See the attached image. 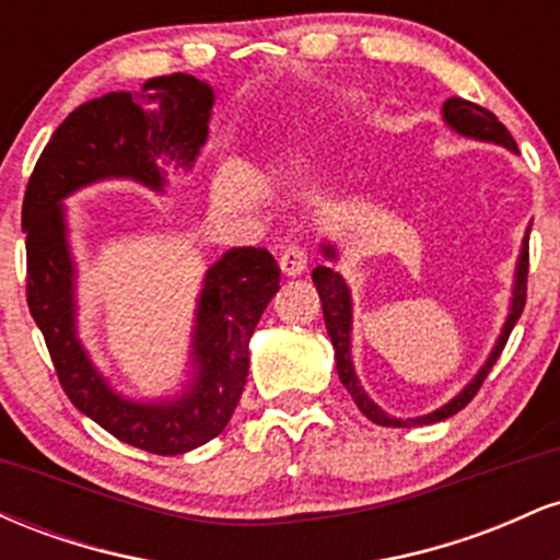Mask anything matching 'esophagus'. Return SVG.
I'll use <instances>...</instances> for the list:
<instances>
[{
    "instance_id": "esophagus-1",
    "label": "esophagus",
    "mask_w": 560,
    "mask_h": 560,
    "mask_svg": "<svg viewBox=\"0 0 560 560\" xmlns=\"http://www.w3.org/2000/svg\"><path fill=\"white\" fill-rule=\"evenodd\" d=\"M279 266L287 276H300L307 268V253L302 247H298V244H289L284 253H281Z\"/></svg>"
}]
</instances>
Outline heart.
<instances>
[{
	"label": "heart",
	"instance_id": "1",
	"mask_svg": "<svg viewBox=\"0 0 560 560\" xmlns=\"http://www.w3.org/2000/svg\"><path fill=\"white\" fill-rule=\"evenodd\" d=\"M361 100L363 94L358 92H337L316 102V105L307 110V115H302L298 120V126L292 128V137H289V144H287V155L292 160L305 158L313 133L329 131V128L337 126L345 115H350L352 107H355Z\"/></svg>",
	"mask_w": 560,
	"mask_h": 560
}]
</instances>
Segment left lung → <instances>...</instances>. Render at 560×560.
Wrapping results in <instances>:
<instances>
[{
	"label": "left lung",
	"mask_w": 560,
	"mask_h": 560,
	"mask_svg": "<svg viewBox=\"0 0 560 560\" xmlns=\"http://www.w3.org/2000/svg\"><path fill=\"white\" fill-rule=\"evenodd\" d=\"M442 120L450 131L460 133L466 139H477V141H490V144L505 147V150L516 152L518 155V147L513 141L508 128L500 124L498 118L485 107L474 105V102L460 100V96H450V100L442 105ZM529 231L532 223L524 231V240H522V249H518V260H516V271H513V287H511V305H508V316L503 320V329H500L498 339H494L490 355L487 361L481 363V369L474 374L471 382L466 384L464 389L458 392L455 397H450L445 405L432 410V413H423L416 416V419H395L389 416L382 405H376L371 400L369 392L363 389L361 378L355 374V363H352V294L347 281L342 279V273H337L331 268V262L339 260V249L334 247L331 242H320V255H324L326 266H316L313 268V284L318 289V298L320 305H324V320H326V331H329V339L334 345V361H337V374L339 382L345 384V389L350 392V397L355 400L358 408L363 410L365 419H371L378 427H423V423H436V421H445L450 416L458 413L460 408H466L471 402V397L477 395L481 382H485L490 369L494 365V361L500 358L503 347L508 342V334L513 331L516 320L522 318L524 311V302H526V268H529Z\"/></svg>",
	"instance_id": "8db88e82"
}]
</instances>
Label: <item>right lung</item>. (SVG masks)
I'll use <instances>...</instances> for the list:
<instances>
[{"mask_svg": "<svg viewBox=\"0 0 560 560\" xmlns=\"http://www.w3.org/2000/svg\"><path fill=\"white\" fill-rule=\"evenodd\" d=\"M215 94L189 73L147 79L139 92L83 102L44 147L23 199L28 311L70 402L126 445L182 455L226 429L249 371V337L279 292L268 249L231 247L205 271L176 395L133 400L96 369L79 334L66 199L100 182H137L163 195L168 168L191 171L208 141Z\"/></svg>", "mask_w": 560, "mask_h": 560, "instance_id": "right-lung-1", "label": "right lung"}]
</instances>
